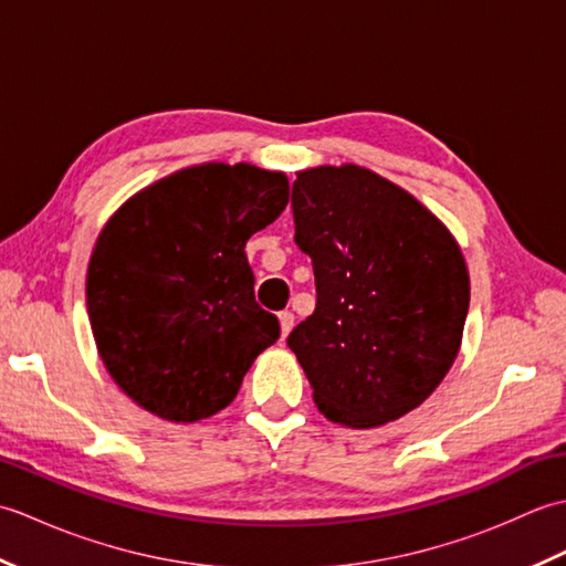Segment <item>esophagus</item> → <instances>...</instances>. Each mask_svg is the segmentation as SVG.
I'll return each instance as SVG.
<instances>
[{"instance_id": "obj_1", "label": "esophagus", "mask_w": 566, "mask_h": 566, "mask_svg": "<svg viewBox=\"0 0 566 566\" xmlns=\"http://www.w3.org/2000/svg\"><path fill=\"white\" fill-rule=\"evenodd\" d=\"M280 328H282V338H286V335H290V331L294 328V314H292V311H282V314H280Z\"/></svg>"}]
</instances>
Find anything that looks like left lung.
I'll list each match as a JSON object with an SVG mask.
<instances>
[{
    "label": "left lung",
    "instance_id": "obj_1",
    "mask_svg": "<svg viewBox=\"0 0 566 566\" xmlns=\"http://www.w3.org/2000/svg\"><path fill=\"white\" fill-rule=\"evenodd\" d=\"M294 240L316 308L290 333L318 411L375 428L436 391L469 311V274L448 228L408 191L357 165L314 167L292 187Z\"/></svg>",
    "mask_w": 566,
    "mask_h": 566
}]
</instances>
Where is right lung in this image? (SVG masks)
<instances>
[{
    "mask_svg": "<svg viewBox=\"0 0 566 566\" xmlns=\"http://www.w3.org/2000/svg\"><path fill=\"white\" fill-rule=\"evenodd\" d=\"M286 201L282 172L209 163L138 191L104 226L87 314L109 375L146 411L175 423L219 413L280 338L245 243Z\"/></svg>",
    "mask_w": 566,
    "mask_h": 566,
    "instance_id": "right-lung-1",
    "label": "right lung"
}]
</instances>
